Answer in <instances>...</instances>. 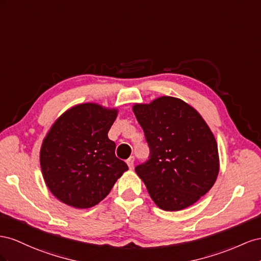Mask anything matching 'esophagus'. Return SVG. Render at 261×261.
I'll return each instance as SVG.
<instances>
[{
  "label": "esophagus",
  "instance_id": "obj_1",
  "mask_svg": "<svg viewBox=\"0 0 261 261\" xmlns=\"http://www.w3.org/2000/svg\"><path fill=\"white\" fill-rule=\"evenodd\" d=\"M126 164H128L129 168L132 169L133 165H135V158H133V156H131V158H129L128 160H126Z\"/></svg>",
  "mask_w": 261,
  "mask_h": 261
}]
</instances>
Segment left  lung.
I'll list each match as a JSON object with an SVG mask.
<instances>
[{"mask_svg": "<svg viewBox=\"0 0 261 261\" xmlns=\"http://www.w3.org/2000/svg\"><path fill=\"white\" fill-rule=\"evenodd\" d=\"M150 146L136 167L155 204L179 211L209 191L220 170L218 143L209 125L186 101L162 96L132 107Z\"/></svg>", "mask_w": 261, "mask_h": 261, "instance_id": "left-lung-1", "label": "left lung"}]
</instances>
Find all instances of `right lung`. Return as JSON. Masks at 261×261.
Here are the masks:
<instances>
[{"label": "right lung", "mask_w": 261, "mask_h": 261, "mask_svg": "<svg viewBox=\"0 0 261 261\" xmlns=\"http://www.w3.org/2000/svg\"><path fill=\"white\" fill-rule=\"evenodd\" d=\"M117 115V108L84 102L64 111L51 125L41 144L40 167L48 189L61 202L92 207L128 170L108 138Z\"/></svg>", "instance_id": "add662e5"}]
</instances>
